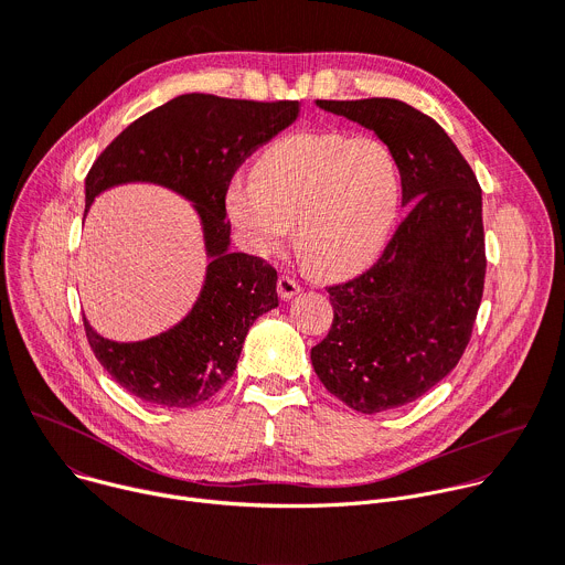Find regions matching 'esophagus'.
I'll return each mask as SVG.
<instances>
[{"mask_svg":"<svg viewBox=\"0 0 565 565\" xmlns=\"http://www.w3.org/2000/svg\"><path fill=\"white\" fill-rule=\"evenodd\" d=\"M277 292H279L281 299H292V297L299 292V286H297L295 279L281 275V277L277 279Z\"/></svg>","mask_w":565,"mask_h":565,"instance_id":"esophagus-1","label":"esophagus"}]
</instances>
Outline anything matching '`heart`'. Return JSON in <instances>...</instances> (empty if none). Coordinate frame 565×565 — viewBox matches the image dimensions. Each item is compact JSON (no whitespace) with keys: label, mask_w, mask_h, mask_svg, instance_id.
I'll return each instance as SVG.
<instances>
[{"label":"heart","mask_w":565,"mask_h":565,"mask_svg":"<svg viewBox=\"0 0 565 565\" xmlns=\"http://www.w3.org/2000/svg\"><path fill=\"white\" fill-rule=\"evenodd\" d=\"M397 201V163L382 140L306 131L270 145L253 179L230 181L225 214L246 250H277L295 225L299 259L319 275H344L384 246Z\"/></svg>","instance_id":"b5f03b06"}]
</instances>
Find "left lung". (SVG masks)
I'll return each mask as SVG.
<instances>
[{
    "mask_svg": "<svg viewBox=\"0 0 565 565\" xmlns=\"http://www.w3.org/2000/svg\"><path fill=\"white\" fill-rule=\"evenodd\" d=\"M317 105L375 131L409 205L382 257L329 286L333 327L310 349L321 384L347 407L380 414L425 395L469 344L488 268L480 185L447 131L407 103Z\"/></svg>",
    "mask_w": 565,
    "mask_h": 565,
    "instance_id": "left-lung-1",
    "label": "left lung"
}]
</instances>
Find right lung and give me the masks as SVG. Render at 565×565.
I'll list each match as a JSON object with an SVG mask.
<instances>
[{"mask_svg": "<svg viewBox=\"0 0 565 565\" xmlns=\"http://www.w3.org/2000/svg\"><path fill=\"white\" fill-rule=\"evenodd\" d=\"M297 100L255 103L185 94L134 120L96 158L85 181V216L94 199L122 183H156L194 203L210 257L201 295L170 331L142 342L85 331L105 371L156 407L192 409L234 373L255 319L279 306L277 270L230 253L225 190L244 160L292 125Z\"/></svg>", "mask_w": 565, "mask_h": 565, "instance_id": "right-lung-1", "label": "right lung"}]
</instances>
